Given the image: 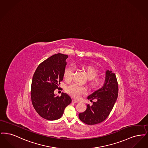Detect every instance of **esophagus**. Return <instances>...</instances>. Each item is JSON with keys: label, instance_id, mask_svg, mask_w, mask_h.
Returning <instances> with one entry per match:
<instances>
[{"label": "esophagus", "instance_id": "1", "mask_svg": "<svg viewBox=\"0 0 148 148\" xmlns=\"http://www.w3.org/2000/svg\"><path fill=\"white\" fill-rule=\"evenodd\" d=\"M72 102H73V103H77L79 101H78V100H76V99H73V100H72Z\"/></svg>", "mask_w": 148, "mask_h": 148}]
</instances>
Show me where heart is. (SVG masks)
I'll return each instance as SVG.
<instances>
[{
  "label": "heart",
  "instance_id": "obj_1",
  "mask_svg": "<svg viewBox=\"0 0 148 148\" xmlns=\"http://www.w3.org/2000/svg\"><path fill=\"white\" fill-rule=\"evenodd\" d=\"M82 68L84 70L87 77L89 79V83L91 88H98L103 84V79L100 77H95L98 75V72L95 68L90 65L84 64L82 65ZM74 71V67L73 66H68L65 69L64 72V77L66 80L70 82L73 79ZM66 90L68 93L71 96L75 98H80L82 95L85 94L86 92V90L85 87L75 83L69 85L66 88Z\"/></svg>",
  "mask_w": 148,
  "mask_h": 148
}]
</instances>
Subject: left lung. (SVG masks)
Listing matches in <instances>:
<instances>
[{"label":"left lung","mask_w":148,"mask_h":148,"mask_svg":"<svg viewBox=\"0 0 148 148\" xmlns=\"http://www.w3.org/2000/svg\"><path fill=\"white\" fill-rule=\"evenodd\" d=\"M118 95V84L116 75L112 71L106 70L103 86L88 97L92 106L88 104L83 113H79L80 120L88 125H94L103 122L113 109Z\"/></svg>","instance_id":"8db88e82"}]
</instances>
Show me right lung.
Returning a JSON list of instances; mask_svg holds the SVG:
<instances>
[{"instance_id": "add662e5", "label": "right lung", "mask_w": 148, "mask_h": 148, "mask_svg": "<svg viewBox=\"0 0 148 148\" xmlns=\"http://www.w3.org/2000/svg\"><path fill=\"white\" fill-rule=\"evenodd\" d=\"M68 58L67 55L60 53L50 56L39 65L33 77L32 102L36 112L44 119H59L71 102L66 93L62 92L60 97L54 94L63 80Z\"/></svg>"}]
</instances>
